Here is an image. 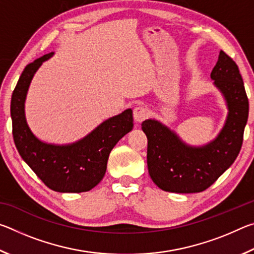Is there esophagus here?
Segmentation results:
<instances>
[{"label":"esophagus","instance_id":"34e87169","mask_svg":"<svg viewBox=\"0 0 254 254\" xmlns=\"http://www.w3.org/2000/svg\"><path fill=\"white\" fill-rule=\"evenodd\" d=\"M133 118H134L135 122L141 123L148 118V110L144 106H136L133 110Z\"/></svg>","mask_w":254,"mask_h":254}]
</instances>
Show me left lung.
Masks as SVG:
<instances>
[{
	"label": "left lung",
	"mask_w": 254,
	"mask_h": 254,
	"mask_svg": "<svg viewBox=\"0 0 254 254\" xmlns=\"http://www.w3.org/2000/svg\"><path fill=\"white\" fill-rule=\"evenodd\" d=\"M210 78L229 110L224 127L213 141L200 147L189 145L157 120L142 122L148 137L149 175L162 190L178 194L205 190L230 168L242 147L249 101L239 67L224 51L221 50Z\"/></svg>",
	"instance_id": "obj_1"
}]
</instances>
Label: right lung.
I'll list each match as a JSON object with an SVG mask.
<instances>
[{
  "instance_id": "right-lung-1",
  "label": "right lung",
  "mask_w": 254,
  "mask_h": 254,
  "mask_svg": "<svg viewBox=\"0 0 254 254\" xmlns=\"http://www.w3.org/2000/svg\"><path fill=\"white\" fill-rule=\"evenodd\" d=\"M53 56L36 59L20 76L11 98L13 140L21 158L47 187L58 192L88 191L104 177L112 149L133 128L132 110L107 119L74 143L53 144L38 139L27 123L24 103L34 74Z\"/></svg>"
}]
</instances>
